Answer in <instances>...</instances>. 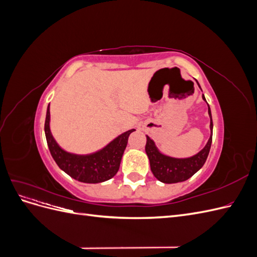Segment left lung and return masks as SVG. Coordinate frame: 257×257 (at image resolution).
Instances as JSON below:
<instances>
[{"mask_svg":"<svg viewBox=\"0 0 257 257\" xmlns=\"http://www.w3.org/2000/svg\"><path fill=\"white\" fill-rule=\"evenodd\" d=\"M199 85V83L197 82ZM200 88V87H199ZM203 99L206 100L204 94ZM207 102V100H206ZM208 113L210 116V132L211 135L209 137L207 145L201 149L197 154L193 155L191 158L185 159H176L168 157V155L163 154L159 151L152 139L147 136V144H146V153L150 161L151 172L154 177L159 181L163 183H177L188 180L194 174H196L198 170L204 166L205 162L208 158V154L211 148L212 143V131H213V123H212V115L210 107L208 105Z\"/></svg>","mask_w":257,"mask_h":257,"instance_id":"obj_1","label":"left lung"}]
</instances>
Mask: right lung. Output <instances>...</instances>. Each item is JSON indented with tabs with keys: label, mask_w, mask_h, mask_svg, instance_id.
<instances>
[{
	"label": "right lung",
	"mask_w": 257,
	"mask_h": 257,
	"mask_svg": "<svg viewBox=\"0 0 257 257\" xmlns=\"http://www.w3.org/2000/svg\"><path fill=\"white\" fill-rule=\"evenodd\" d=\"M50 110L47 108L45 120V135L47 139L49 151L54 162L68 176L84 183H99L111 179L118 173L122 155L127 145L131 133L130 130L119 135L103 149L91 154L69 153L58 145L50 132Z\"/></svg>",
	"instance_id": "add662e5"
}]
</instances>
